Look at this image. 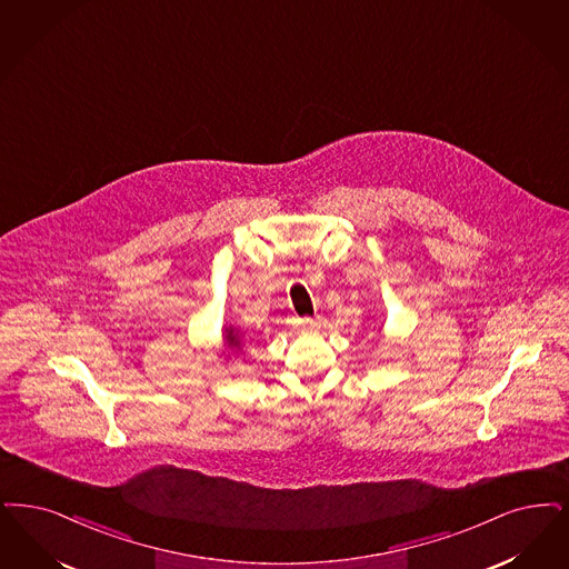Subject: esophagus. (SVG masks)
<instances>
[{
	"label": "esophagus",
	"instance_id": "esophagus-1",
	"mask_svg": "<svg viewBox=\"0 0 569 569\" xmlns=\"http://www.w3.org/2000/svg\"><path fill=\"white\" fill-rule=\"evenodd\" d=\"M298 323H300V330H305V332H311V330L319 328V318L298 319Z\"/></svg>",
	"mask_w": 569,
	"mask_h": 569
}]
</instances>
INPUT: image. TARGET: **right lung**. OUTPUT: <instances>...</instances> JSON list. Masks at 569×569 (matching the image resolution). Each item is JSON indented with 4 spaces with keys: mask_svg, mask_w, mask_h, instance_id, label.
<instances>
[{
    "mask_svg": "<svg viewBox=\"0 0 569 569\" xmlns=\"http://www.w3.org/2000/svg\"><path fill=\"white\" fill-rule=\"evenodd\" d=\"M224 339H227L228 347H239V345H241L239 332H237V330H232V328H228Z\"/></svg>",
    "mask_w": 569,
    "mask_h": 569,
    "instance_id": "right-lung-1",
    "label": "right lung"
}]
</instances>
